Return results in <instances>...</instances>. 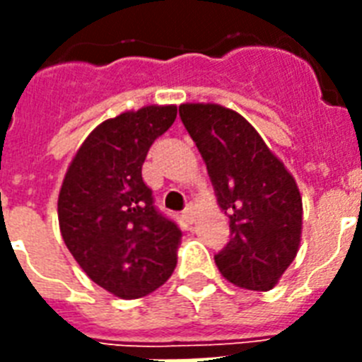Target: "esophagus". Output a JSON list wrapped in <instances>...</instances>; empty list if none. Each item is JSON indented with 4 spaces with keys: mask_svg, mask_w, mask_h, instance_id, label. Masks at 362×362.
Here are the masks:
<instances>
[{
    "mask_svg": "<svg viewBox=\"0 0 362 362\" xmlns=\"http://www.w3.org/2000/svg\"><path fill=\"white\" fill-rule=\"evenodd\" d=\"M184 218H186V221H189V223L195 221V204L193 203L187 204L186 210H184Z\"/></svg>",
    "mask_w": 362,
    "mask_h": 362,
    "instance_id": "1",
    "label": "esophagus"
}]
</instances>
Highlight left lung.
I'll list each match as a JSON object with an SVG mask.
<instances>
[{
  "label": "left lung",
  "mask_w": 362,
  "mask_h": 362,
  "mask_svg": "<svg viewBox=\"0 0 362 362\" xmlns=\"http://www.w3.org/2000/svg\"><path fill=\"white\" fill-rule=\"evenodd\" d=\"M182 124L203 156L231 238L214 261L221 276L269 291L297 257L303 197L291 173L253 125L216 103L180 105Z\"/></svg>",
  "instance_id": "left-lung-1"
}]
</instances>
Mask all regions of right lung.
<instances>
[{"mask_svg": "<svg viewBox=\"0 0 362 362\" xmlns=\"http://www.w3.org/2000/svg\"><path fill=\"white\" fill-rule=\"evenodd\" d=\"M175 118V105H148L105 120L76 150L59 189L65 246L90 280L125 300L146 297L175 272L182 231L142 180L148 150Z\"/></svg>", "mask_w": 362, "mask_h": 362, "instance_id": "right-lung-1", "label": "right lung"}]
</instances>
